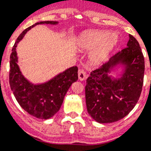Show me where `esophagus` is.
I'll list each match as a JSON object with an SVG mask.
<instances>
[{
    "mask_svg": "<svg viewBox=\"0 0 151 151\" xmlns=\"http://www.w3.org/2000/svg\"><path fill=\"white\" fill-rule=\"evenodd\" d=\"M78 79H79L80 81H83V80H85V78H86V77H87V76H86V73H85V70L82 69L78 70Z\"/></svg>",
    "mask_w": 151,
    "mask_h": 151,
    "instance_id": "esophagus-1",
    "label": "esophagus"
}]
</instances>
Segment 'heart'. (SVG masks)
<instances>
[{"mask_svg":"<svg viewBox=\"0 0 151 151\" xmlns=\"http://www.w3.org/2000/svg\"><path fill=\"white\" fill-rule=\"evenodd\" d=\"M118 42L115 33L109 34L106 31H91L80 37L78 45L85 50H92L91 60L94 63H101L106 59Z\"/></svg>","mask_w":151,"mask_h":151,"instance_id":"1","label":"heart"}]
</instances>
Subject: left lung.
I'll return each instance as SVG.
<instances>
[{
    "instance_id": "left-lung-1",
    "label": "left lung",
    "mask_w": 151,
    "mask_h": 151,
    "mask_svg": "<svg viewBox=\"0 0 151 151\" xmlns=\"http://www.w3.org/2000/svg\"><path fill=\"white\" fill-rule=\"evenodd\" d=\"M127 65L123 77L113 80L109 69L119 62ZM145 57L139 43L129 35L127 47L91 73L86 80L85 101L89 115L100 123L116 122L129 114L141 95Z\"/></svg>"
}]
</instances>
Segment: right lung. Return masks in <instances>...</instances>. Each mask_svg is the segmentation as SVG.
Here are the masks:
<instances>
[{
  "instance_id": "right-lung-1",
  "label": "right lung",
  "mask_w": 151,
  "mask_h": 151,
  "mask_svg": "<svg viewBox=\"0 0 151 151\" xmlns=\"http://www.w3.org/2000/svg\"><path fill=\"white\" fill-rule=\"evenodd\" d=\"M57 24L54 21H43L34 24L22 32L16 41L10 57L9 82L10 88L21 107L30 115L47 119L59 111L68 89L78 80V67L73 66L44 85L29 83L22 76L17 65L16 47L25 34L38 24Z\"/></svg>"
}]
</instances>
